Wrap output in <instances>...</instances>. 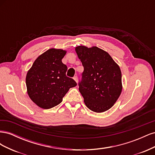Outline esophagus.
<instances>
[{
  "label": "esophagus",
  "instance_id": "esophagus-1",
  "mask_svg": "<svg viewBox=\"0 0 155 155\" xmlns=\"http://www.w3.org/2000/svg\"><path fill=\"white\" fill-rule=\"evenodd\" d=\"M74 79L75 81H76V83L78 82V76H75L74 77Z\"/></svg>",
  "mask_w": 155,
  "mask_h": 155
}]
</instances>
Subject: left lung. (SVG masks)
Listing matches in <instances>:
<instances>
[{
	"mask_svg": "<svg viewBox=\"0 0 155 155\" xmlns=\"http://www.w3.org/2000/svg\"><path fill=\"white\" fill-rule=\"evenodd\" d=\"M84 67L79 91L89 109L105 112L114 105L122 91L120 67L107 51L92 46L75 48Z\"/></svg>",
	"mask_w": 155,
	"mask_h": 155,
	"instance_id": "obj_1",
	"label": "left lung"
}]
</instances>
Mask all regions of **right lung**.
Here are the masks:
<instances>
[{
    "mask_svg": "<svg viewBox=\"0 0 155 155\" xmlns=\"http://www.w3.org/2000/svg\"><path fill=\"white\" fill-rule=\"evenodd\" d=\"M67 53L50 48L37 58L26 77L27 92L33 102L44 109L59 105L69 89L77 85L66 76L67 67L62 63Z\"/></svg>",
    "mask_w": 155,
    "mask_h": 155,
    "instance_id": "1",
    "label": "right lung"
}]
</instances>
